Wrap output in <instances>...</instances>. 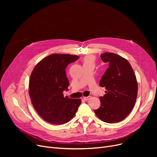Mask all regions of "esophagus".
Masks as SVG:
<instances>
[{"instance_id": "obj_1", "label": "esophagus", "mask_w": 157, "mask_h": 157, "mask_svg": "<svg viewBox=\"0 0 157 157\" xmlns=\"http://www.w3.org/2000/svg\"><path fill=\"white\" fill-rule=\"evenodd\" d=\"M90 97H91L90 96H88V97H83V100H84V101H88V99H90Z\"/></svg>"}]
</instances>
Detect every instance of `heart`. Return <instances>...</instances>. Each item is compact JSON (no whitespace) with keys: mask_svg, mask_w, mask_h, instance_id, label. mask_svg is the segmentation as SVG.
<instances>
[{"mask_svg":"<svg viewBox=\"0 0 157 157\" xmlns=\"http://www.w3.org/2000/svg\"><path fill=\"white\" fill-rule=\"evenodd\" d=\"M94 62V58L92 56H86L84 58V62L89 63V62Z\"/></svg>","mask_w":157,"mask_h":157,"instance_id":"b5f03b06","label":"heart"}]
</instances>
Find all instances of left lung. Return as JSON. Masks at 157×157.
<instances>
[{
    "instance_id": "1",
    "label": "left lung",
    "mask_w": 157,
    "mask_h": 157,
    "mask_svg": "<svg viewBox=\"0 0 157 157\" xmlns=\"http://www.w3.org/2000/svg\"><path fill=\"white\" fill-rule=\"evenodd\" d=\"M109 63L101 79L100 86L106 91L100 97L101 106L94 112L102 121L113 123L124 120L134 108L137 95V81L132 67L124 58L113 53L101 55Z\"/></svg>"
}]
</instances>
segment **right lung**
Returning a JSON list of instances; mask_svg holds the SVG:
<instances>
[{
  "mask_svg": "<svg viewBox=\"0 0 157 157\" xmlns=\"http://www.w3.org/2000/svg\"><path fill=\"white\" fill-rule=\"evenodd\" d=\"M79 56L52 54L40 60L32 72L29 80V95L34 109L45 121L54 125L69 121L81 103L80 98L64 97L69 80L65 68L76 61Z\"/></svg>",
  "mask_w": 157,
  "mask_h": 157,
  "instance_id": "right-lung-1",
  "label": "right lung"
}]
</instances>
